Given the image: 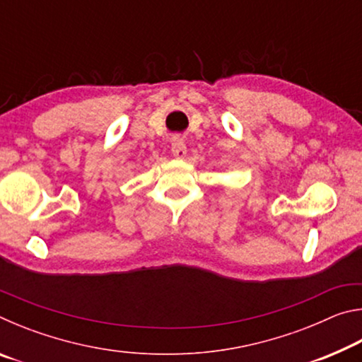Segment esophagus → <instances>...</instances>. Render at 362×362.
<instances>
[{
    "label": "esophagus",
    "mask_w": 362,
    "mask_h": 362,
    "mask_svg": "<svg viewBox=\"0 0 362 362\" xmlns=\"http://www.w3.org/2000/svg\"><path fill=\"white\" fill-rule=\"evenodd\" d=\"M170 151H173V155L177 159H183L187 156V145L183 140H174L173 146H170Z\"/></svg>",
    "instance_id": "34e87169"
}]
</instances>
